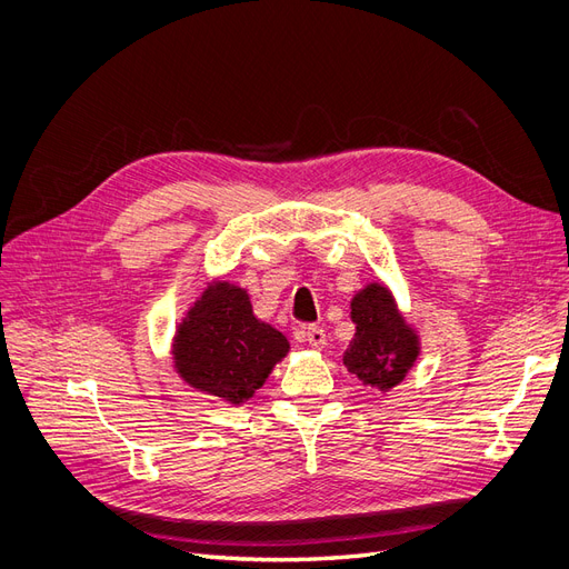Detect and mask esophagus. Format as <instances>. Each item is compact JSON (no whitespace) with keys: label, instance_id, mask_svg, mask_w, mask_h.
I'll return each instance as SVG.
<instances>
[{"label":"esophagus","instance_id":"esophagus-1","mask_svg":"<svg viewBox=\"0 0 569 569\" xmlns=\"http://www.w3.org/2000/svg\"><path fill=\"white\" fill-rule=\"evenodd\" d=\"M299 336H301V340H306V343L310 348H315V350H320V348L327 346V333L320 327H303L299 331Z\"/></svg>","mask_w":569,"mask_h":569}]
</instances>
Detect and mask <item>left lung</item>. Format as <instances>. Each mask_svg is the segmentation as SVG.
I'll return each mask as SVG.
<instances>
[{
	"label": "left lung",
	"mask_w": 569,
	"mask_h": 569,
	"mask_svg": "<svg viewBox=\"0 0 569 569\" xmlns=\"http://www.w3.org/2000/svg\"><path fill=\"white\" fill-rule=\"evenodd\" d=\"M355 338L343 363L363 385L388 392L413 369L420 355V338L403 320L392 291L371 282L355 293L350 303Z\"/></svg>",
	"instance_id": "obj_1"
}]
</instances>
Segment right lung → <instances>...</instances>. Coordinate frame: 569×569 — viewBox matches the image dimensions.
<instances>
[{"label": "right lung", "mask_w": 569, "mask_h": 569, "mask_svg": "<svg viewBox=\"0 0 569 569\" xmlns=\"http://www.w3.org/2000/svg\"><path fill=\"white\" fill-rule=\"evenodd\" d=\"M289 340L257 320L249 293L231 282H212L177 325L172 357L179 378L221 401L252 399Z\"/></svg>", "instance_id": "1"}]
</instances>
